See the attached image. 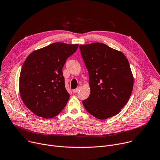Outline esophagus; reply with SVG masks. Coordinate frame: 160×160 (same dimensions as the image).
<instances>
[{
    "mask_svg": "<svg viewBox=\"0 0 160 160\" xmlns=\"http://www.w3.org/2000/svg\"><path fill=\"white\" fill-rule=\"evenodd\" d=\"M79 90H80V88L78 87V88H77V89H73V93H78V92L79 91Z\"/></svg>",
    "mask_w": 160,
    "mask_h": 160,
    "instance_id": "esophagus-1",
    "label": "esophagus"
}]
</instances>
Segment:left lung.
<instances>
[{
    "label": "left lung",
    "mask_w": 160,
    "mask_h": 160,
    "mask_svg": "<svg viewBox=\"0 0 160 160\" xmlns=\"http://www.w3.org/2000/svg\"><path fill=\"white\" fill-rule=\"evenodd\" d=\"M89 72L90 95L83 100L86 110L98 119L119 113L133 89V77L124 54L101 43L79 46Z\"/></svg>",
    "instance_id": "left-lung-1"
}]
</instances>
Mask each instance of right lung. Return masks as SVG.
I'll return each mask as SVG.
<instances>
[{"label": "right lung", "instance_id": "right-lung-1", "mask_svg": "<svg viewBox=\"0 0 160 160\" xmlns=\"http://www.w3.org/2000/svg\"><path fill=\"white\" fill-rule=\"evenodd\" d=\"M78 44L52 43L34 50L25 60L19 77L24 104L37 116L54 117L66 106L69 94L65 87L62 69Z\"/></svg>", "mask_w": 160, "mask_h": 160}]
</instances>
